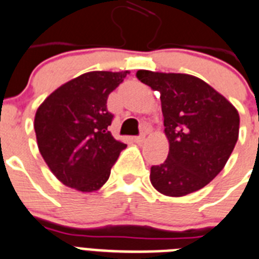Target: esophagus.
<instances>
[{
    "label": "esophagus",
    "instance_id": "1",
    "mask_svg": "<svg viewBox=\"0 0 259 259\" xmlns=\"http://www.w3.org/2000/svg\"><path fill=\"white\" fill-rule=\"evenodd\" d=\"M145 138H146V137H145V134H141V136H138V137H134L133 140H134V142H137V143H142L143 141H145Z\"/></svg>",
    "mask_w": 259,
    "mask_h": 259
}]
</instances>
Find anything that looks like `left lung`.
<instances>
[{
    "mask_svg": "<svg viewBox=\"0 0 259 259\" xmlns=\"http://www.w3.org/2000/svg\"><path fill=\"white\" fill-rule=\"evenodd\" d=\"M138 80L160 93L170 150L153 166L158 192L180 197L207 186L227 164L238 140L240 116L223 95L196 76L137 71Z\"/></svg>",
    "mask_w": 259,
    "mask_h": 259,
    "instance_id": "obj_1",
    "label": "left lung"
}]
</instances>
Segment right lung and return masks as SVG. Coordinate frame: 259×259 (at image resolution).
<instances>
[{
	"instance_id": "right-lung-1",
	"label": "right lung",
	"mask_w": 259,
	"mask_h": 259,
	"mask_svg": "<svg viewBox=\"0 0 259 259\" xmlns=\"http://www.w3.org/2000/svg\"><path fill=\"white\" fill-rule=\"evenodd\" d=\"M129 71H92L55 89L39 105L34 119L38 149L64 186L81 192L100 190L109 179L125 143L108 130L110 92Z\"/></svg>"
}]
</instances>
